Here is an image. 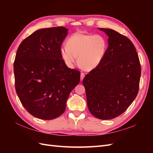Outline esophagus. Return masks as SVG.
<instances>
[{
	"instance_id": "1",
	"label": "esophagus",
	"mask_w": 153,
	"mask_h": 153,
	"mask_svg": "<svg viewBox=\"0 0 153 153\" xmlns=\"http://www.w3.org/2000/svg\"><path fill=\"white\" fill-rule=\"evenodd\" d=\"M85 76V74L84 73H81L80 74V80L82 81L83 79H84V78Z\"/></svg>"
}]
</instances>
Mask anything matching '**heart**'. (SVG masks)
Listing matches in <instances>:
<instances>
[{
  "label": "heart",
  "instance_id": "b5f03b06",
  "mask_svg": "<svg viewBox=\"0 0 153 153\" xmlns=\"http://www.w3.org/2000/svg\"><path fill=\"white\" fill-rule=\"evenodd\" d=\"M107 41L100 34H86L76 32L69 37L67 45L60 48V55L66 65L73 68L78 61L86 71L98 67L106 54Z\"/></svg>",
  "mask_w": 153,
  "mask_h": 153
}]
</instances>
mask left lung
<instances>
[{
    "mask_svg": "<svg viewBox=\"0 0 153 153\" xmlns=\"http://www.w3.org/2000/svg\"><path fill=\"white\" fill-rule=\"evenodd\" d=\"M108 36L102 62L83 80L87 106L96 118L112 119L122 114L138 92L141 67L131 41L114 30L100 28Z\"/></svg>",
    "mask_w": 153,
    "mask_h": 153,
    "instance_id": "8db88e82",
    "label": "left lung"
}]
</instances>
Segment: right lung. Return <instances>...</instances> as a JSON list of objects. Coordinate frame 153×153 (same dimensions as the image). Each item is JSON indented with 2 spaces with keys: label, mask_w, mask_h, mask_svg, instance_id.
<instances>
[{
  "label": "right lung",
  "mask_w": 153,
  "mask_h": 153,
  "mask_svg": "<svg viewBox=\"0 0 153 153\" xmlns=\"http://www.w3.org/2000/svg\"><path fill=\"white\" fill-rule=\"evenodd\" d=\"M64 27L41 29L20 43L15 62V89L22 104L33 116L51 120L62 115L80 73L69 68L60 55L68 35Z\"/></svg>",
  "instance_id": "1"
}]
</instances>
